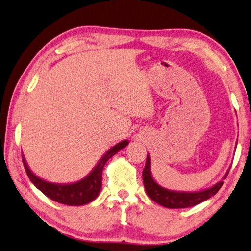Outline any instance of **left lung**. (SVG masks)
Here are the masks:
<instances>
[{
	"label": "left lung",
	"instance_id": "1",
	"mask_svg": "<svg viewBox=\"0 0 251 251\" xmlns=\"http://www.w3.org/2000/svg\"><path fill=\"white\" fill-rule=\"evenodd\" d=\"M229 170L226 172V175L223 176V180L225 179L228 175ZM143 180L146 189V193L148 197L158 204L162 205L167 208H186L194 206L204 201H206L213 195H215L218 190L222 188L224 182L220 181L216 184L208 189L202 191H197V192H184V191H172L168 190L163 186L159 185L156 181L153 180L150 171V157L147 154V160L143 171Z\"/></svg>",
	"mask_w": 251,
	"mask_h": 251
}]
</instances>
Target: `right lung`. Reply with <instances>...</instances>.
Returning <instances> with one entry per match:
<instances>
[{
  "label": "right lung",
  "instance_id": "obj_1",
  "mask_svg": "<svg viewBox=\"0 0 251 251\" xmlns=\"http://www.w3.org/2000/svg\"><path fill=\"white\" fill-rule=\"evenodd\" d=\"M127 145H128V140H123L111 149H108L103 154V157L100 159L97 166L93 168V170L83 179L75 182V183H51V182L40 179V177L31 172L29 167L27 166L24 156H22V158L29 180L46 197L58 203L70 205V206H80V205L92 202L93 200L98 198L102 188V172L104 166L108 161V159L112 158L121 149L125 148Z\"/></svg>",
  "mask_w": 251,
  "mask_h": 251
}]
</instances>
